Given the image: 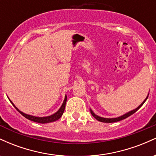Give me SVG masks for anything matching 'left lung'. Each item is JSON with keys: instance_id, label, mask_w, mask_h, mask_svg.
Masks as SVG:
<instances>
[{"instance_id": "obj_1", "label": "left lung", "mask_w": 156, "mask_h": 156, "mask_svg": "<svg viewBox=\"0 0 156 156\" xmlns=\"http://www.w3.org/2000/svg\"><path fill=\"white\" fill-rule=\"evenodd\" d=\"M148 95H149V93H148L147 96V98H145V100H144V101H143L142 103H141V104L139 105V106H138L136 108L133 109V110L130 111V112L126 113V114H123V115L120 116V117H116V118H105V117H100V116H98V115H97V114H94V113L93 112V111H92L91 108H90V112H91V114H92V115L93 117H94V118H95L97 120H98V121H100V122H108V123H109V122H118V121L122 120V119H125V118L130 117V115H132V114H133L134 113H135L136 112H137V111L139 110V109L141 108V105L144 104V102H145V101H147V98H148Z\"/></svg>"}]
</instances>
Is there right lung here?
<instances>
[{
	"instance_id": "obj_1",
	"label": "right lung",
	"mask_w": 156,
	"mask_h": 156,
	"mask_svg": "<svg viewBox=\"0 0 156 156\" xmlns=\"http://www.w3.org/2000/svg\"><path fill=\"white\" fill-rule=\"evenodd\" d=\"M67 95H65V98H64V100L63 101V103H62V106H61L60 108L58 109V110L56 112L54 113V114H52V115L48 116V117H35V116L29 115V114H25V113L22 112L21 111H20L19 109L15 106V104H14V103L10 101L9 98V100L11 103H12V104L13 105V106L15 107L16 109H17V112H19L21 114H22L23 117H25L26 118V119H29V120L35 122L42 123V124H44V123L52 122H55V121L58 120V119H59L61 117H62V114H63V113L64 112V109H65V105H66V102H67Z\"/></svg>"
}]
</instances>
